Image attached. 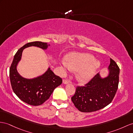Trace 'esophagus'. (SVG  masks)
<instances>
[{
    "instance_id": "esophagus-1",
    "label": "esophagus",
    "mask_w": 133,
    "mask_h": 133,
    "mask_svg": "<svg viewBox=\"0 0 133 133\" xmlns=\"http://www.w3.org/2000/svg\"><path fill=\"white\" fill-rule=\"evenodd\" d=\"M63 82L64 84H68V83H70V81L69 80L67 79H64L63 80Z\"/></svg>"
}]
</instances>
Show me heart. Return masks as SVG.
<instances>
[{"mask_svg":"<svg viewBox=\"0 0 133 133\" xmlns=\"http://www.w3.org/2000/svg\"><path fill=\"white\" fill-rule=\"evenodd\" d=\"M65 60L61 61L65 69L77 71L76 77L81 82H86L94 76L100 66V63L88 54L73 53L68 55Z\"/></svg>","mask_w":133,"mask_h":133,"instance_id":"b5f03b06","label":"heart"}]
</instances>
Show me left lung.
I'll return each mask as SVG.
<instances>
[{
	"instance_id": "1",
	"label": "left lung",
	"mask_w": 133,
	"mask_h": 133,
	"mask_svg": "<svg viewBox=\"0 0 133 133\" xmlns=\"http://www.w3.org/2000/svg\"><path fill=\"white\" fill-rule=\"evenodd\" d=\"M109 75L104 78L97 73L83 86L76 87L71 98L76 107L82 112H91L105 107L112 102L119 83V68L110 59Z\"/></svg>"
}]
</instances>
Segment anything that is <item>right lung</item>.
Segmentation results:
<instances>
[{
  "label": "right lung",
  "instance_id": "obj_1",
  "mask_svg": "<svg viewBox=\"0 0 133 133\" xmlns=\"http://www.w3.org/2000/svg\"><path fill=\"white\" fill-rule=\"evenodd\" d=\"M30 46L46 49L47 43L39 41L30 42L19 49L14 56L9 68V78L13 91L22 101L31 105H40L49 99L54 89L62 83L63 80L54 74L50 68L43 75L33 79L22 77L17 72L16 66L20 60L22 51Z\"/></svg>",
  "mask_w": 133,
  "mask_h": 133
}]
</instances>
